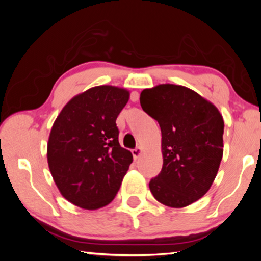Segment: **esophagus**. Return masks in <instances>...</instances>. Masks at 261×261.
Instances as JSON below:
<instances>
[{"mask_svg": "<svg viewBox=\"0 0 261 261\" xmlns=\"http://www.w3.org/2000/svg\"><path fill=\"white\" fill-rule=\"evenodd\" d=\"M141 152H143V149H141V147H136L135 149H132V155H134L135 160H137V159L140 156Z\"/></svg>", "mask_w": 261, "mask_h": 261, "instance_id": "34e87169", "label": "esophagus"}]
</instances>
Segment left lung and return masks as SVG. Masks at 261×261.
<instances>
[{"label": "left lung", "instance_id": "obj_1", "mask_svg": "<svg viewBox=\"0 0 261 261\" xmlns=\"http://www.w3.org/2000/svg\"><path fill=\"white\" fill-rule=\"evenodd\" d=\"M140 105L161 127L163 165L149 182L154 198L175 208L200 199L222 160V115L194 91L173 84L144 90Z\"/></svg>", "mask_w": 261, "mask_h": 261}]
</instances>
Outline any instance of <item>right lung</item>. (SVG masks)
I'll list each match as a JSON object with an SVG mask.
<instances>
[{"label": "right lung", "mask_w": 261, "mask_h": 261, "mask_svg": "<svg viewBox=\"0 0 261 261\" xmlns=\"http://www.w3.org/2000/svg\"><path fill=\"white\" fill-rule=\"evenodd\" d=\"M124 88L102 85L72 98L53 124L48 166L65 199L85 210L108 205L132 154L118 143L116 118L129 101Z\"/></svg>", "instance_id": "obj_1"}]
</instances>
